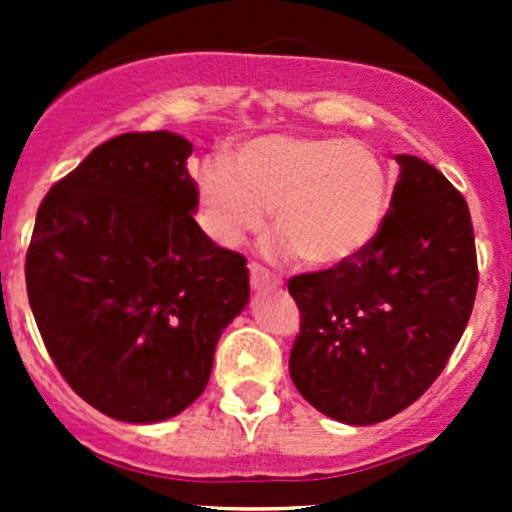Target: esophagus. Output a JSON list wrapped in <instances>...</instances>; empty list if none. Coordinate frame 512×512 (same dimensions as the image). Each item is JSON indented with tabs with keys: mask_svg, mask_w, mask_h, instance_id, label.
I'll return each mask as SVG.
<instances>
[{
	"mask_svg": "<svg viewBox=\"0 0 512 512\" xmlns=\"http://www.w3.org/2000/svg\"><path fill=\"white\" fill-rule=\"evenodd\" d=\"M250 285H252V289H257V292H260V289L277 287V285H280V280H277L275 275H270L265 267L250 265Z\"/></svg>",
	"mask_w": 512,
	"mask_h": 512,
	"instance_id": "esophagus-1",
	"label": "esophagus"
}]
</instances>
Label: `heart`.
Returning <instances> with one entry per match:
<instances>
[{"label": "heart", "instance_id": "b5f03b06", "mask_svg": "<svg viewBox=\"0 0 512 512\" xmlns=\"http://www.w3.org/2000/svg\"><path fill=\"white\" fill-rule=\"evenodd\" d=\"M203 220L220 245L257 232L272 210L280 255L314 270L344 265L374 242L389 213L391 178L374 148L344 138L262 136L195 175Z\"/></svg>", "mask_w": 512, "mask_h": 512}]
</instances>
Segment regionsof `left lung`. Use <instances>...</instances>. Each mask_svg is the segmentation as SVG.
<instances>
[{"instance_id":"obj_1","label":"left lung","mask_w":512,"mask_h":512,"mask_svg":"<svg viewBox=\"0 0 512 512\" xmlns=\"http://www.w3.org/2000/svg\"><path fill=\"white\" fill-rule=\"evenodd\" d=\"M396 163L374 242L287 285L302 314L289 376L314 409L349 426L396 416L438 379L478 289L463 195L426 160L401 153Z\"/></svg>"}]
</instances>
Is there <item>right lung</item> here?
<instances>
[{"mask_svg":"<svg viewBox=\"0 0 512 512\" xmlns=\"http://www.w3.org/2000/svg\"><path fill=\"white\" fill-rule=\"evenodd\" d=\"M188 138L123 133L41 200L27 292L71 389L126 423L178 416L205 391L223 329L250 302L245 257L195 223Z\"/></svg>","mask_w":512,"mask_h":512,"instance_id":"right-lung-1","label":"right lung"}]
</instances>
